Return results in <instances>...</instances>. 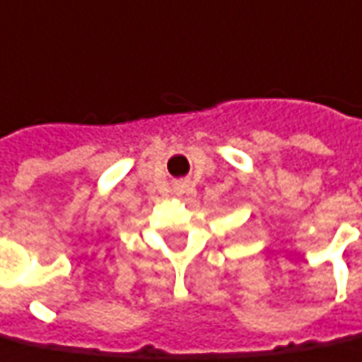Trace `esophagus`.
<instances>
[{"label":"esophagus","mask_w":362,"mask_h":362,"mask_svg":"<svg viewBox=\"0 0 362 362\" xmlns=\"http://www.w3.org/2000/svg\"><path fill=\"white\" fill-rule=\"evenodd\" d=\"M176 189H178V194H189V192H192L188 182H180V184L176 186Z\"/></svg>","instance_id":"esophagus-1"}]
</instances>
